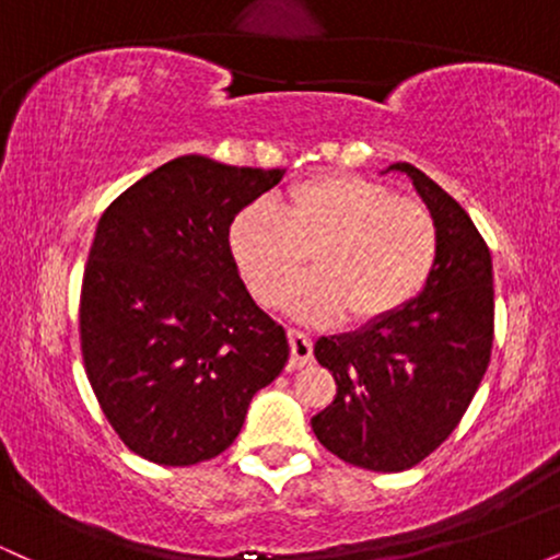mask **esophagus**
Returning <instances> with one entry per match:
<instances>
[{"instance_id": "obj_1", "label": "esophagus", "mask_w": 560, "mask_h": 560, "mask_svg": "<svg viewBox=\"0 0 560 560\" xmlns=\"http://www.w3.org/2000/svg\"><path fill=\"white\" fill-rule=\"evenodd\" d=\"M289 347H292V369H302L313 361V339L311 334L289 329Z\"/></svg>"}]
</instances>
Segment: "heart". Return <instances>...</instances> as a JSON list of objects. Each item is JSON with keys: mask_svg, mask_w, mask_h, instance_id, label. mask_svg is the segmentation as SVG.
Listing matches in <instances>:
<instances>
[{"mask_svg": "<svg viewBox=\"0 0 560 560\" xmlns=\"http://www.w3.org/2000/svg\"><path fill=\"white\" fill-rule=\"evenodd\" d=\"M229 255L260 305H281L314 253L317 276L289 298L311 324H378L413 302L432 279L440 226L419 199L355 173H318L294 184L281 215L268 202L229 223Z\"/></svg>", "mask_w": 560, "mask_h": 560, "instance_id": "heart-1", "label": "heart"}]
</instances>
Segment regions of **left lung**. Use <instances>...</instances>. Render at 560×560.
Masks as SVG:
<instances>
[{
  "label": "left lung",
  "mask_w": 560,
  "mask_h": 560,
  "mask_svg": "<svg viewBox=\"0 0 560 560\" xmlns=\"http://www.w3.org/2000/svg\"><path fill=\"white\" fill-rule=\"evenodd\" d=\"M387 171L405 173L436 218L434 273L395 316L318 339L337 397L311 423L345 464L392 474L421 464L464 419L490 365L494 292L490 249L466 210L416 165Z\"/></svg>",
  "instance_id": "8db88e82"
}]
</instances>
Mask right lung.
<instances>
[{"instance_id":"obj_1","label":"right lung","mask_w":560,"mask_h":560,"mask_svg":"<svg viewBox=\"0 0 560 560\" xmlns=\"http://www.w3.org/2000/svg\"><path fill=\"white\" fill-rule=\"evenodd\" d=\"M287 171L182 155L128 186L96 223L81 352L110 427L160 466L221 455L249 400L284 371V326L249 298L229 223Z\"/></svg>"}]
</instances>
